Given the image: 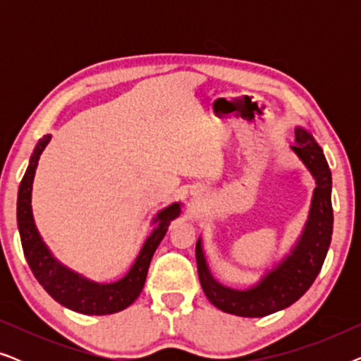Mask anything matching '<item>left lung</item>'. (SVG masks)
Listing matches in <instances>:
<instances>
[{
  "label": "left lung",
  "instance_id": "1",
  "mask_svg": "<svg viewBox=\"0 0 361 361\" xmlns=\"http://www.w3.org/2000/svg\"><path fill=\"white\" fill-rule=\"evenodd\" d=\"M294 142L290 149L312 174L315 189L307 221L290 253L274 264V268L266 271L251 288L235 289L219 283L212 276L202 238L197 240L195 259L202 289L207 299L226 314L264 317L289 307L312 286L327 256L334 230L332 172L312 133L298 126Z\"/></svg>",
  "mask_w": 361,
  "mask_h": 361
}]
</instances>
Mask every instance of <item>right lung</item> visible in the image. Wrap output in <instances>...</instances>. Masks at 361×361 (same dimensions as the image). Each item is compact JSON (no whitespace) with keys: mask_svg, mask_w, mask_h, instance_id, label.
<instances>
[{"mask_svg":"<svg viewBox=\"0 0 361 361\" xmlns=\"http://www.w3.org/2000/svg\"><path fill=\"white\" fill-rule=\"evenodd\" d=\"M49 141H51V135H46L34 147L26 174L23 177L18 192V228L29 268L36 276L39 284L47 290V294L59 304H62L63 307L85 315L120 312L135 302L145 288L152 255L164 238L171 221L180 215V202H174V204L157 212L154 220H152L154 230L147 236L135 263L121 279L115 281V283H95V281L75 273L54 258L51 250L44 243L42 236L39 235L36 224H34L31 205L32 182L34 176H36L39 157L46 149Z\"/></svg>","mask_w":361,"mask_h":361,"instance_id":"1","label":"right lung"}]
</instances>
